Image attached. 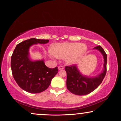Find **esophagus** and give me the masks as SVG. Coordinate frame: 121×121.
Segmentation results:
<instances>
[{
    "label": "esophagus",
    "mask_w": 121,
    "mask_h": 121,
    "mask_svg": "<svg viewBox=\"0 0 121 121\" xmlns=\"http://www.w3.org/2000/svg\"><path fill=\"white\" fill-rule=\"evenodd\" d=\"M58 70H62V69H64V67H63V66H62V65H59V67H58Z\"/></svg>",
    "instance_id": "34e87169"
}]
</instances>
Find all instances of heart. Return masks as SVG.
Here are the masks:
<instances>
[{
    "instance_id": "heart-1",
    "label": "heart",
    "mask_w": 121,
    "mask_h": 121,
    "mask_svg": "<svg viewBox=\"0 0 121 121\" xmlns=\"http://www.w3.org/2000/svg\"><path fill=\"white\" fill-rule=\"evenodd\" d=\"M86 49V46L84 44L66 42L54 44L51 49V53L58 58H65L67 63L72 64L78 60Z\"/></svg>"
}]
</instances>
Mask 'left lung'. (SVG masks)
Listing matches in <instances>:
<instances>
[{
  "instance_id": "left-lung-1",
  "label": "left lung",
  "mask_w": 121,
  "mask_h": 121,
  "mask_svg": "<svg viewBox=\"0 0 121 121\" xmlns=\"http://www.w3.org/2000/svg\"><path fill=\"white\" fill-rule=\"evenodd\" d=\"M102 54L104 58V70L100 75L94 78H87L82 75L76 65L66 66L67 87L69 91L78 95H85L91 93L100 85L106 74L107 54L100 46L94 48Z\"/></svg>"
}]
</instances>
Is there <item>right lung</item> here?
I'll return each mask as SVG.
<instances>
[{
    "mask_svg": "<svg viewBox=\"0 0 121 121\" xmlns=\"http://www.w3.org/2000/svg\"><path fill=\"white\" fill-rule=\"evenodd\" d=\"M48 39L35 38L17 44L11 57L13 77L21 89L30 93H39L46 90L53 78L58 73V67L49 68L43 60L33 62L29 58V49L33 44H45Z\"/></svg>",
    "mask_w": 121,
    "mask_h": 121,
    "instance_id": "right-lung-1",
    "label": "right lung"
}]
</instances>
